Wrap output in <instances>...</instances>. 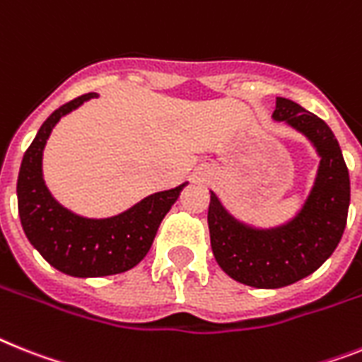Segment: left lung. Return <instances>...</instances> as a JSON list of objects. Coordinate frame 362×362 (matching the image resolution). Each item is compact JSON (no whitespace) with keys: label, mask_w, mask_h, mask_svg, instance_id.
Here are the masks:
<instances>
[{"label":"left lung","mask_w":362,"mask_h":362,"mask_svg":"<svg viewBox=\"0 0 362 362\" xmlns=\"http://www.w3.org/2000/svg\"><path fill=\"white\" fill-rule=\"evenodd\" d=\"M272 119L302 134L320 158L296 214L276 226H256L230 214L209 191L208 226L215 259L230 278L256 289H279L313 274L335 252L350 208V175L329 127L285 97H276Z\"/></svg>","instance_id":"1"}]
</instances>
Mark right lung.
<instances>
[{"mask_svg":"<svg viewBox=\"0 0 362 362\" xmlns=\"http://www.w3.org/2000/svg\"><path fill=\"white\" fill-rule=\"evenodd\" d=\"M99 93H86L60 106L44 121L23 154L18 175V214L27 239L51 267L75 278L119 274L147 256L158 226L171 209L187 182L173 189L145 197L112 217H84L51 195L45 186L44 148L64 115Z\"/></svg>","mask_w":362,"mask_h":362,"instance_id":"right-lung-1","label":"right lung"}]
</instances>
